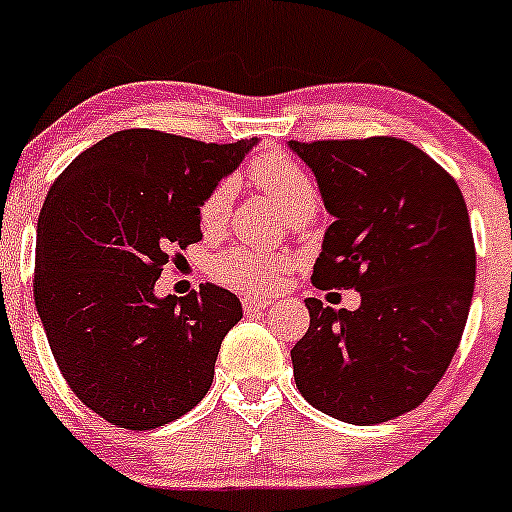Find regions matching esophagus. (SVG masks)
Here are the masks:
<instances>
[{"label": "esophagus", "instance_id": "esophagus-1", "mask_svg": "<svg viewBox=\"0 0 512 512\" xmlns=\"http://www.w3.org/2000/svg\"><path fill=\"white\" fill-rule=\"evenodd\" d=\"M241 305H244V310L246 312H258V310H268V307H271V300H266V298H244L241 300Z\"/></svg>", "mask_w": 512, "mask_h": 512}]
</instances>
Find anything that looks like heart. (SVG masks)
Here are the masks:
<instances>
[{"instance_id":"1","label":"heart","mask_w":512,"mask_h":512,"mask_svg":"<svg viewBox=\"0 0 512 512\" xmlns=\"http://www.w3.org/2000/svg\"><path fill=\"white\" fill-rule=\"evenodd\" d=\"M251 178L263 195L278 207L283 217H293V214L315 210L317 207V188L307 170L295 163L293 158L280 156V153H268V156L258 158ZM234 202V183L232 180H222L214 185V190L205 197L200 207V224L205 232H219L227 224L229 207ZM280 268L283 263L278 258L256 254V251L234 249L222 258H217L212 266V276L222 285L241 290V293H261V290L273 288L278 283Z\"/></svg>"}]
</instances>
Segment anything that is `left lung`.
<instances>
[{
    "label": "left lung",
    "instance_id": "obj_1",
    "mask_svg": "<svg viewBox=\"0 0 512 512\" xmlns=\"http://www.w3.org/2000/svg\"><path fill=\"white\" fill-rule=\"evenodd\" d=\"M288 146L334 217L312 283L361 293L354 312L305 300L310 327L290 351L295 386L342 422H388L432 393L464 334L476 283L464 195L395 136Z\"/></svg>",
    "mask_w": 512,
    "mask_h": 512
}]
</instances>
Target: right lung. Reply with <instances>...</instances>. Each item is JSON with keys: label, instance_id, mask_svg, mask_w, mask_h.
<instances>
[{"label": "right lung", "instance_id": "add662e5", "mask_svg": "<svg viewBox=\"0 0 512 512\" xmlns=\"http://www.w3.org/2000/svg\"><path fill=\"white\" fill-rule=\"evenodd\" d=\"M254 146L124 129L82 151L48 190L36 310L68 386L112 425L156 430L210 390L239 298L212 283L185 298L153 288L173 251L202 239V202Z\"/></svg>", "mask_w": 512, "mask_h": 512}]
</instances>
